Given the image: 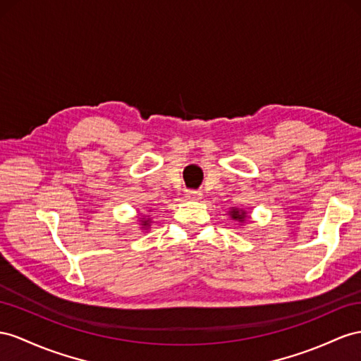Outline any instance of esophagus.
I'll list each match as a JSON object with an SVG mask.
<instances>
[{
    "label": "esophagus",
    "mask_w": 361,
    "mask_h": 361,
    "mask_svg": "<svg viewBox=\"0 0 361 361\" xmlns=\"http://www.w3.org/2000/svg\"><path fill=\"white\" fill-rule=\"evenodd\" d=\"M201 197H202V193L200 190H192V189L186 190V198L190 201H198V200H201Z\"/></svg>",
    "instance_id": "34e87169"
}]
</instances>
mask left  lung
<instances>
[{
    "mask_svg": "<svg viewBox=\"0 0 361 361\" xmlns=\"http://www.w3.org/2000/svg\"><path fill=\"white\" fill-rule=\"evenodd\" d=\"M230 216H232V219H235V221H239V223H244L247 218L245 210H239V209H233V207H232V212H230Z\"/></svg>",
    "mask_w": 361,
    "mask_h": 361,
    "instance_id": "8db88e82",
    "label": "left lung"
}]
</instances>
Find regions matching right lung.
<instances>
[{
    "label": "right lung",
    "instance_id": "right-lung-1",
    "mask_svg": "<svg viewBox=\"0 0 361 361\" xmlns=\"http://www.w3.org/2000/svg\"><path fill=\"white\" fill-rule=\"evenodd\" d=\"M149 224H151V219L149 218H147V219L142 218V228L147 230V228H149Z\"/></svg>",
    "mask_w": 361,
    "mask_h": 361
}]
</instances>
